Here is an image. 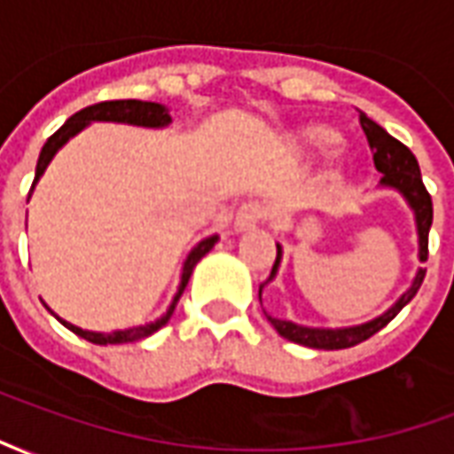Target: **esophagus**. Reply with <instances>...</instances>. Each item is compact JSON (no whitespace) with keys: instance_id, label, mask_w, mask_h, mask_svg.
<instances>
[{"instance_id":"1","label":"esophagus","mask_w":454,"mask_h":454,"mask_svg":"<svg viewBox=\"0 0 454 454\" xmlns=\"http://www.w3.org/2000/svg\"><path fill=\"white\" fill-rule=\"evenodd\" d=\"M267 218V207L260 201H246L243 207L238 208L236 214V228L238 231H250L257 223H262Z\"/></svg>"}]
</instances>
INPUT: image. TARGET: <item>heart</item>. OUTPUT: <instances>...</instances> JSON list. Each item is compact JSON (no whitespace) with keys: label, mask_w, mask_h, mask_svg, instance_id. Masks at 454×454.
Returning <instances> with one entry per match:
<instances>
[{"label":"heart","mask_w":454,"mask_h":454,"mask_svg":"<svg viewBox=\"0 0 454 454\" xmlns=\"http://www.w3.org/2000/svg\"><path fill=\"white\" fill-rule=\"evenodd\" d=\"M301 148H306L309 153H314V155H331L338 150L340 145V138H338V133H333L331 129H321V126H316V129H309L301 133Z\"/></svg>","instance_id":"1"}]
</instances>
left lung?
I'll return each mask as SVG.
<instances>
[{"label":"left lung","instance_id":"1","mask_svg":"<svg viewBox=\"0 0 454 454\" xmlns=\"http://www.w3.org/2000/svg\"><path fill=\"white\" fill-rule=\"evenodd\" d=\"M360 126L362 130H364L367 140H370L374 168L384 175V177H381V184L399 189L401 194L409 199V204L413 207V211H416L420 236V260L426 262V260H428V231L430 223H433V199H430L428 189H426L423 177H420L419 160H416V155H413L401 140L389 136L387 130L381 129L380 123H374L364 112H360ZM277 262H279V250H277V260L275 265H272V272L267 277V282L275 277ZM423 277H426V270H420L419 275H416L413 286H411L406 294L401 296L396 304L391 306L387 314L380 316V318H374L370 324L357 325V328L321 331V328H304V325L289 324V321L272 318V316H267V321L275 325L277 333L282 335V338H286V340L292 342H299V345H306V348H316V350H342V348H352V345H360L362 340L372 338L374 333H380L381 328L389 324L391 318L399 314L401 309L416 296V292H419L420 285H423ZM260 294H262V285H260Z\"/></svg>","mask_w":454,"mask_h":454}]
</instances>
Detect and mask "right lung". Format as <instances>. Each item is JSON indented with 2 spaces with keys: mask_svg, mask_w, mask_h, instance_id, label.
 <instances>
[{
  "mask_svg": "<svg viewBox=\"0 0 454 454\" xmlns=\"http://www.w3.org/2000/svg\"><path fill=\"white\" fill-rule=\"evenodd\" d=\"M90 121H121V123H136V126H165L169 123V114L165 112V106L162 104H155V102H138V99H112V102H99V104H92V106H84L82 112H77L74 116L65 121L60 129L55 130L51 138L45 140L43 150H41V155H38V165H35V179L31 189L35 187V182L38 177L43 175V169L48 168V162L53 160V155L58 153V148L67 143V138H73L77 130H82ZM31 194V192H28ZM216 243V236L207 238V240H201L192 253H189L187 262H184V272H182V285H179V292L175 296V301L169 306V311L160 321L150 325H138V328H129V331H116L112 335H102V333H90V331H82V328H77V325H70V324H63L77 333L80 338L84 340L94 342V345H119V342H136V340H143V338H148L153 335L158 328L168 324L169 316L175 311V306H177L179 296L184 292V286H187L189 277H192V270L197 265L201 257L207 255L208 250L214 247Z\"/></svg>",
  "mask_w": 454,
  "mask_h": 454,
  "instance_id": "obj_1",
  "label": "right lung"
}]
</instances>
